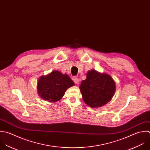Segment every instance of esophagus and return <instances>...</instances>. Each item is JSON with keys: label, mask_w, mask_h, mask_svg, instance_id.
<instances>
[{"label": "esophagus", "mask_w": 150, "mask_h": 150, "mask_svg": "<svg viewBox=\"0 0 150 150\" xmlns=\"http://www.w3.org/2000/svg\"><path fill=\"white\" fill-rule=\"evenodd\" d=\"M74 82L76 84H78V83H79V79H78V78H76V77L74 78Z\"/></svg>", "instance_id": "esophagus-1"}]
</instances>
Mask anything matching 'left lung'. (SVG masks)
<instances>
[{
    "instance_id": "8db88e82",
    "label": "left lung",
    "mask_w": 150,
    "mask_h": 150,
    "mask_svg": "<svg viewBox=\"0 0 150 150\" xmlns=\"http://www.w3.org/2000/svg\"><path fill=\"white\" fill-rule=\"evenodd\" d=\"M85 103L92 108L102 106L109 102L116 91L112 78L108 75L92 70L86 75L79 86Z\"/></svg>"
}]
</instances>
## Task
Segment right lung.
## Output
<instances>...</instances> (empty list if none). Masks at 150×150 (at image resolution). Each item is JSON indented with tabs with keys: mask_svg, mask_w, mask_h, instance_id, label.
<instances>
[{
	"mask_svg": "<svg viewBox=\"0 0 150 150\" xmlns=\"http://www.w3.org/2000/svg\"><path fill=\"white\" fill-rule=\"evenodd\" d=\"M74 85V82L68 75L54 71L39 79L37 89L38 95L44 100L55 102L64 96L68 88Z\"/></svg>",
	"mask_w": 150,
	"mask_h": 150,
	"instance_id": "add662e5",
	"label": "right lung"
}]
</instances>
